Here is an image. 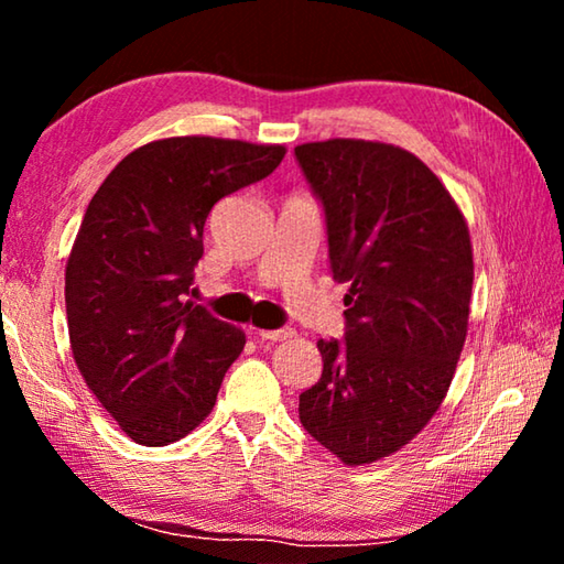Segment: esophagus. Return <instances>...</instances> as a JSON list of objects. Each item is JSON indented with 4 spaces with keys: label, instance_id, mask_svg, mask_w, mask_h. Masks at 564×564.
Instances as JSON below:
<instances>
[{
    "label": "esophagus",
    "instance_id": "obj_1",
    "mask_svg": "<svg viewBox=\"0 0 564 564\" xmlns=\"http://www.w3.org/2000/svg\"><path fill=\"white\" fill-rule=\"evenodd\" d=\"M261 340H271V343H279V340H289L295 336L293 328H279V330H259L256 333Z\"/></svg>",
    "mask_w": 564,
    "mask_h": 564
}]
</instances>
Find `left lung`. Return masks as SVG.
Instances as JSON below:
<instances>
[{
  "label": "left lung",
  "instance_id": "8db88e82",
  "mask_svg": "<svg viewBox=\"0 0 564 564\" xmlns=\"http://www.w3.org/2000/svg\"><path fill=\"white\" fill-rule=\"evenodd\" d=\"M321 198L330 269L350 289L346 343L318 340L305 431L350 467L398 453L453 383L473 295V243L451 191L410 151L366 139L295 147Z\"/></svg>",
  "mask_w": 564,
  "mask_h": 564
}]
</instances>
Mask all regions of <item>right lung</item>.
Here are the masks:
<instances>
[{"mask_svg": "<svg viewBox=\"0 0 564 564\" xmlns=\"http://www.w3.org/2000/svg\"><path fill=\"white\" fill-rule=\"evenodd\" d=\"M285 147L216 137L149 141L104 178L66 261L82 378L133 443L161 447L216 405L246 333L188 299L216 202L281 164Z\"/></svg>", "mask_w": 564, "mask_h": 564, "instance_id": "add662e5", "label": "right lung"}]
</instances>
